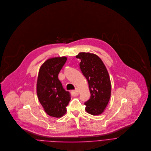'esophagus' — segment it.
Segmentation results:
<instances>
[{"label":"esophagus","mask_w":151,"mask_h":151,"mask_svg":"<svg viewBox=\"0 0 151 151\" xmlns=\"http://www.w3.org/2000/svg\"><path fill=\"white\" fill-rule=\"evenodd\" d=\"M77 92H78V88H76L75 90H72V91L71 92V94H72L73 95H74L76 94Z\"/></svg>","instance_id":"obj_1"}]
</instances>
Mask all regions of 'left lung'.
Instances as JSON below:
<instances>
[{
  "instance_id": "left-lung-1",
  "label": "left lung",
  "mask_w": 151,
  "mask_h": 151,
  "mask_svg": "<svg viewBox=\"0 0 151 151\" xmlns=\"http://www.w3.org/2000/svg\"><path fill=\"white\" fill-rule=\"evenodd\" d=\"M76 58L80 59V68L88 81L91 94L84 103L85 109L91 115H100L111 97V84L108 72L101 59L95 54L80 52Z\"/></svg>"
}]
</instances>
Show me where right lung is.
I'll use <instances>...</instances> for the list:
<instances>
[{"label": "right lung", "instance_id": "right-lung-1", "mask_svg": "<svg viewBox=\"0 0 151 151\" xmlns=\"http://www.w3.org/2000/svg\"><path fill=\"white\" fill-rule=\"evenodd\" d=\"M65 56L50 58L40 68L37 81V95L45 111L50 116L59 118L67 112L71 100L68 91L58 79V74L67 61Z\"/></svg>", "mask_w": 151, "mask_h": 151}]
</instances>
